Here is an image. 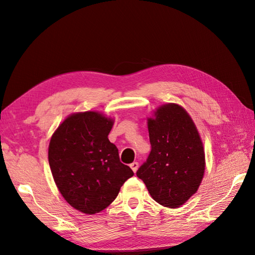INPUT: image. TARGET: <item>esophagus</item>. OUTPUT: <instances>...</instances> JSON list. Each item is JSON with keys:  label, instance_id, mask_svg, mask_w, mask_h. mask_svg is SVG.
Returning <instances> with one entry per match:
<instances>
[{"label": "esophagus", "instance_id": "esophagus-1", "mask_svg": "<svg viewBox=\"0 0 255 255\" xmlns=\"http://www.w3.org/2000/svg\"><path fill=\"white\" fill-rule=\"evenodd\" d=\"M130 167H131V170L136 173L137 172V170H138V167H139V163L138 162H132V163L130 164Z\"/></svg>", "mask_w": 255, "mask_h": 255}]
</instances>
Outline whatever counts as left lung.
Segmentation results:
<instances>
[{"label": "left lung", "instance_id": "obj_1", "mask_svg": "<svg viewBox=\"0 0 255 255\" xmlns=\"http://www.w3.org/2000/svg\"><path fill=\"white\" fill-rule=\"evenodd\" d=\"M148 119L151 151L137 171L151 196L165 207H180L196 193L205 152L196 127L183 107L161 106Z\"/></svg>", "mask_w": 255, "mask_h": 255}]
</instances>
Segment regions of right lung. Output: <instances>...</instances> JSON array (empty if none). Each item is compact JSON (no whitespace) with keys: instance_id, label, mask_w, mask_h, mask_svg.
<instances>
[{"instance_id":"1","label":"right lung","mask_w":255,"mask_h":255,"mask_svg":"<svg viewBox=\"0 0 255 255\" xmlns=\"http://www.w3.org/2000/svg\"><path fill=\"white\" fill-rule=\"evenodd\" d=\"M113 124L96 112L73 114L50 140L48 160L56 185L64 199L84 214L105 209L133 175L108 140Z\"/></svg>"}]
</instances>
